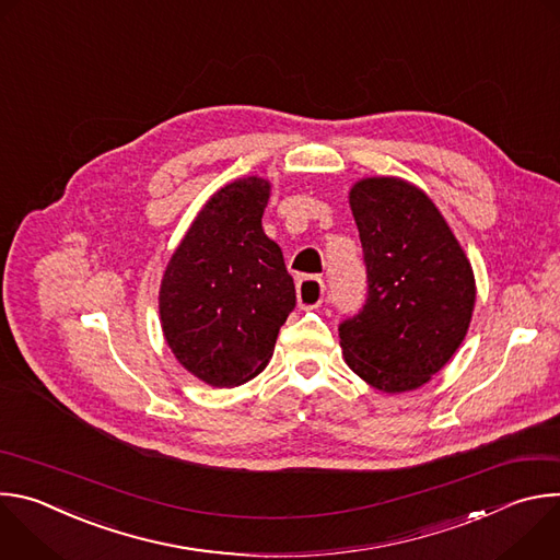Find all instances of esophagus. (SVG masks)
<instances>
[{
    "label": "esophagus",
    "mask_w": 560,
    "mask_h": 560,
    "mask_svg": "<svg viewBox=\"0 0 560 560\" xmlns=\"http://www.w3.org/2000/svg\"><path fill=\"white\" fill-rule=\"evenodd\" d=\"M324 279L322 277H301L296 281V301L299 307H316L324 301Z\"/></svg>",
    "instance_id": "1"
}]
</instances>
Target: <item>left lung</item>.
Wrapping results in <instances>:
<instances>
[{
  "mask_svg": "<svg viewBox=\"0 0 560 560\" xmlns=\"http://www.w3.org/2000/svg\"><path fill=\"white\" fill-rule=\"evenodd\" d=\"M368 268V301L339 326L348 368L368 385H425L463 343L476 301L471 266L432 199L398 177L350 188Z\"/></svg>",
  "mask_w": 560,
  "mask_h": 560,
  "instance_id": "8db88e82",
  "label": "left lung"
}]
</instances>
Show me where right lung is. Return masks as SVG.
Returning <instances> with one entry per match:
<instances>
[{"label":"right lung","instance_id":"obj_1","mask_svg":"<svg viewBox=\"0 0 560 560\" xmlns=\"http://www.w3.org/2000/svg\"><path fill=\"white\" fill-rule=\"evenodd\" d=\"M270 182L244 177L219 188L173 253L159 318L175 359L212 387H234L268 365L294 310V281L261 217Z\"/></svg>","mask_w":560,"mask_h":560}]
</instances>
